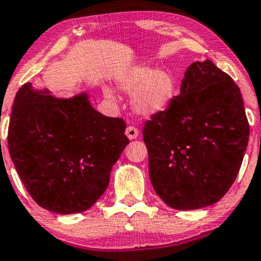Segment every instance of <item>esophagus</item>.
Here are the masks:
<instances>
[{
	"label": "esophagus",
	"mask_w": 261,
	"mask_h": 261,
	"mask_svg": "<svg viewBox=\"0 0 261 261\" xmlns=\"http://www.w3.org/2000/svg\"><path fill=\"white\" fill-rule=\"evenodd\" d=\"M125 134L130 140H135L139 137V130H137V127H135V126H127Z\"/></svg>",
	"instance_id": "1"
}]
</instances>
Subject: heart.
<instances>
[{
	"instance_id": "heart-1",
	"label": "heart",
	"mask_w": 261,
	"mask_h": 261,
	"mask_svg": "<svg viewBox=\"0 0 261 261\" xmlns=\"http://www.w3.org/2000/svg\"><path fill=\"white\" fill-rule=\"evenodd\" d=\"M117 84L125 93L134 94V110L144 116H152L166 110L177 95V82L171 71L145 65L126 69L117 79ZM105 95L111 98L113 91L107 88Z\"/></svg>"
}]
</instances>
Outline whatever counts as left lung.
<instances>
[{"mask_svg": "<svg viewBox=\"0 0 261 261\" xmlns=\"http://www.w3.org/2000/svg\"><path fill=\"white\" fill-rule=\"evenodd\" d=\"M249 131L234 80L208 59L192 63L179 95L142 130L153 190L173 210L218 202L236 181Z\"/></svg>", "mask_w": 261, "mask_h": 261, "instance_id": "1", "label": "left lung"}]
</instances>
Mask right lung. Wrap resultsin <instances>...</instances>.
I'll return each mask as SVG.
<instances>
[{
  "label": "right lung",
  "mask_w": 261,
  "mask_h": 261,
  "mask_svg": "<svg viewBox=\"0 0 261 261\" xmlns=\"http://www.w3.org/2000/svg\"><path fill=\"white\" fill-rule=\"evenodd\" d=\"M120 117L90 105L87 94L58 99L25 83L14 98L8 150L34 202L59 214L89 210L102 196L128 139Z\"/></svg>",
  "instance_id": "obj_1"
}]
</instances>
